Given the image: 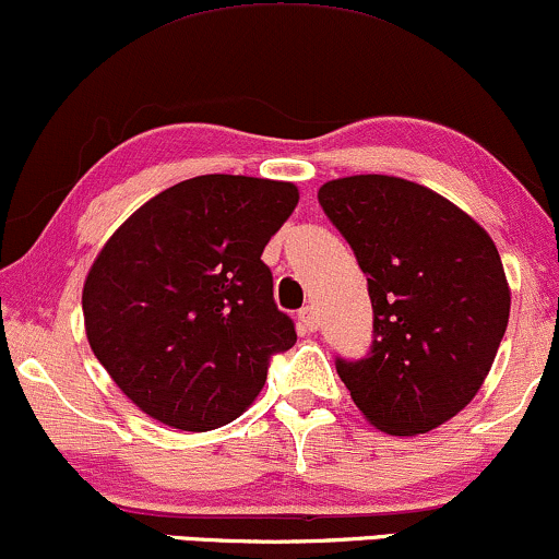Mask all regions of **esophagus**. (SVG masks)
I'll use <instances>...</instances> for the list:
<instances>
[{"label": "esophagus", "mask_w": 559, "mask_h": 559, "mask_svg": "<svg viewBox=\"0 0 559 559\" xmlns=\"http://www.w3.org/2000/svg\"><path fill=\"white\" fill-rule=\"evenodd\" d=\"M298 321H300V326H304L306 332H317L319 330V311L313 306L300 308Z\"/></svg>", "instance_id": "obj_1"}]
</instances>
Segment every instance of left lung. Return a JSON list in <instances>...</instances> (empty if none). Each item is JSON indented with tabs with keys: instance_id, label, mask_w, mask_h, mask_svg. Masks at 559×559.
Here are the masks:
<instances>
[{
	"instance_id": "1",
	"label": "left lung",
	"mask_w": 559,
	"mask_h": 559,
	"mask_svg": "<svg viewBox=\"0 0 559 559\" xmlns=\"http://www.w3.org/2000/svg\"><path fill=\"white\" fill-rule=\"evenodd\" d=\"M319 203L369 277L373 343L337 358L353 403L377 429L426 435L457 416L495 364L510 287L489 233L463 209L390 175L319 188Z\"/></svg>"
}]
</instances>
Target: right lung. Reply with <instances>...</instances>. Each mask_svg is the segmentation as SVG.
Here are the masks:
<instances>
[{
	"label": "right lung",
	"mask_w": 559,
	"mask_h": 559,
	"mask_svg": "<svg viewBox=\"0 0 559 559\" xmlns=\"http://www.w3.org/2000/svg\"><path fill=\"white\" fill-rule=\"evenodd\" d=\"M295 203L293 182L201 175L162 190L104 242L83 285L85 334L146 416L219 429L295 345L261 261Z\"/></svg>",
	"instance_id": "add662e5"
}]
</instances>
